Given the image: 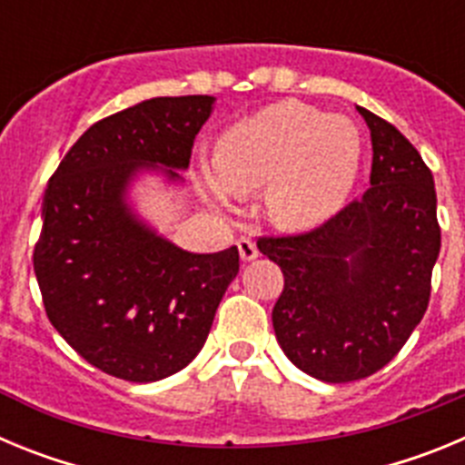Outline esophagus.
Returning <instances> with one entry per match:
<instances>
[{
	"label": "esophagus",
	"instance_id": "obj_1",
	"mask_svg": "<svg viewBox=\"0 0 465 465\" xmlns=\"http://www.w3.org/2000/svg\"><path fill=\"white\" fill-rule=\"evenodd\" d=\"M237 249H240V258L244 262H249V261H253V258H258L256 242L246 240V237H242V240L237 242Z\"/></svg>",
	"mask_w": 465,
	"mask_h": 465
}]
</instances>
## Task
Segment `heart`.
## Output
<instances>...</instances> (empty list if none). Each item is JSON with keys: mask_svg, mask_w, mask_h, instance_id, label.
Here are the masks:
<instances>
[{"mask_svg": "<svg viewBox=\"0 0 465 465\" xmlns=\"http://www.w3.org/2000/svg\"><path fill=\"white\" fill-rule=\"evenodd\" d=\"M359 165L361 137L349 118L277 102L223 130L213 165L200 160L195 172L213 207L230 209V193L265 188L262 203L274 225L310 230L342 209Z\"/></svg>", "mask_w": 465, "mask_h": 465, "instance_id": "1", "label": "heart"}]
</instances>
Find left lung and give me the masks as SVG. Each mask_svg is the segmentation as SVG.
<instances>
[{
  "mask_svg": "<svg viewBox=\"0 0 465 465\" xmlns=\"http://www.w3.org/2000/svg\"><path fill=\"white\" fill-rule=\"evenodd\" d=\"M356 109L371 130V188L312 232L258 240L283 272L279 347L328 384L371 377L401 351L429 307L440 253L433 174L391 123Z\"/></svg>",
  "mask_w": 465,
  "mask_h": 465,
  "instance_id": "1",
  "label": "left lung"
}]
</instances>
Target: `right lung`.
<instances>
[{
	"label": "right lung",
	"instance_id": "right-lung-1",
	"mask_svg": "<svg viewBox=\"0 0 465 465\" xmlns=\"http://www.w3.org/2000/svg\"><path fill=\"white\" fill-rule=\"evenodd\" d=\"M216 97H153L94 123L48 182L35 272L63 335L106 375L158 381L186 368L240 272L237 246L186 252L142 219L130 191L143 174L182 186Z\"/></svg>",
	"mask_w": 465,
	"mask_h": 465
}]
</instances>
